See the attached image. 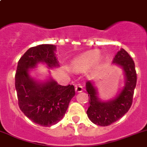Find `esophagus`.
I'll use <instances>...</instances> for the list:
<instances>
[{
    "instance_id": "34e87169",
    "label": "esophagus",
    "mask_w": 147,
    "mask_h": 147,
    "mask_svg": "<svg viewBox=\"0 0 147 147\" xmlns=\"http://www.w3.org/2000/svg\"><path fill=\"white\" fill-rule=\"evenodd\" d=\"M83 90V87L82 85H80V84H78V85L75 86V91L77 92H82Z\"/></svg>"
}]
</instances>
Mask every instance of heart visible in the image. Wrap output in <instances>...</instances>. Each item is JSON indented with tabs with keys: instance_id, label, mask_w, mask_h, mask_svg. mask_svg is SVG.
Returning a JSON list of instances; mask_svg holds the SVG:
<instances>
[{
	"instance_id": "b5f03b06",
	"label": "heart",
	"mask_w": 147,
	"mask_h": 147,
	"mask_svg": "<svg viewBox=\"0 0 147 147\" xmlns=\"http://www.w3.org/2000/svg\"><path fill=\"white\" fill-rule=\"evenodd\" d=\"M102 57L97 51H89L72 59L71 66L75 72L86 70L93 65H98L102 63Z\"/></svg>"
}]
</instances>
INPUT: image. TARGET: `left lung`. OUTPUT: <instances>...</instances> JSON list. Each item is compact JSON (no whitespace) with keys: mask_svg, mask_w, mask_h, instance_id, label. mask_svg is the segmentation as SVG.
I'll list each match as a JSON object with an SVG mask.
<instances>
[{"mask_svg":"<svg viewBox=\"0 0 147 147\" xmlns=\"http://www.w3.org/2000/svg\"><path fill=\"white\" fill-rule=\"evenodd\" d=\"M113 64L121 67L125 79L124 87L115 97L107 101L101 100L94 82L87 81L86 82L90 105L87 111V116L94 124L102 127L110 125L128 112L132 104L137 84L135 65L126 50L121 48L117 52L113 59Z\"/></svg>","mask_w":147,"mask_h":147,"instance_id":"left-lung-1","label":"left lung"}]
</instances>
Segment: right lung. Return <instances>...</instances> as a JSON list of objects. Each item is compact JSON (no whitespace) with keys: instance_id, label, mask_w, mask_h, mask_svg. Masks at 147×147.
Returning a JSON list of instances; mask_svg holds the SVG:
<instances>
[{"instance_id":"right-lung-1","label":"right lung","mask_w":147,"mask_h":147,"mask_svg":"<svg viewBox=\"0 0 147 147\" xmlns=\"http://www.w3.org/2000/svg\"><path fill=\"white\" fill-rule=\"evenodd\" d=\"M55 51L56 46L48 44L29 48L18 61L15 78L19 107L31 121L42 127L54 125L63 119L75 94L73 85H60L51 76L40 80L30 75L40 63L48 69L59 67Z\"/></svg>"}]
</instances>
